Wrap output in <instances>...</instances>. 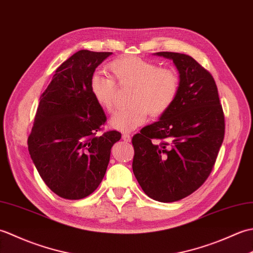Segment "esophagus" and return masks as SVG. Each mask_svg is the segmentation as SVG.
<instances>
[{"instance_id":"1","label":"esophagus","mask_w":253,"mask_h":253,"mask_svg":"<svg viewBox=\"0 0 253 253\" xmlns=\"http://www.w3.org/2000/svg\"><path fill=\"white\" fill-rule=\"evenodd\" d=\"M122 138H123L124 141H127V142H129L131 140V137H130L129 133H123Z\"/></svg>"}]
</instances>
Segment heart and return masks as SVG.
Here are the masks:
<instances>
[{
	"instance_id": "heart-1",
	"label": "heart",
	"mask_w": 253,
	"mask_h": 253,
	"mask_svg": "<svg viewBox=\"0 0 253 253\" xmlns=\"http://www.w3.org/2000/svg\"><path fill=\"white\" fill-rule=\"evenodd\" d=\"M121 87H132L127 109L117 111L110 126L120 131H131L147 121L148 114L159 117L165 114L177 98L179 79L177 74L158 64L138 56L116 58L109 65ZM90 91L94 100L107 113L115 110L116 84L114 79L101 74L90 78Z\"/></svg>"
}]
</instances>
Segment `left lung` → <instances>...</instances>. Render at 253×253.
<instances>
[{
    "instance_id": "left-lung-1",
    "label": "left lung",
    "mask_w": 253,
    "mask_h": 253,
    "mask_svg": "<svg viewBox=\"0 0 253 253\" xmlns=\"http://www.w3.org/2000/svg\"><path fill=\"white\" fill-rule=\"evenodd\" d=\"M154 55L173 61L179 90L159 122L132 137V170L147 196L174 202L191 195L211 174L224 140V113L212 75L196 60L175 52Z\"/></svg>"
}]
</instances>
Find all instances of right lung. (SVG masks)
<instances>
[{"mask_svg":"<svg viewBox=\"0 0 253 253\" xmlns=\"http://www.w3.org/2000/svg\"><path fill=\"white\" fill-rule=\"evenodd\" d=\"M111 52L80 50L58 67L40 103L28 150L39 175L58 197L79 200L101 184L116 130L96 135L106 122L90 91V78Z\"/></svg>","mask_w":253,"mask_h":253,"instance_id":"obj_1","label":"right lung"}]
</instances>
